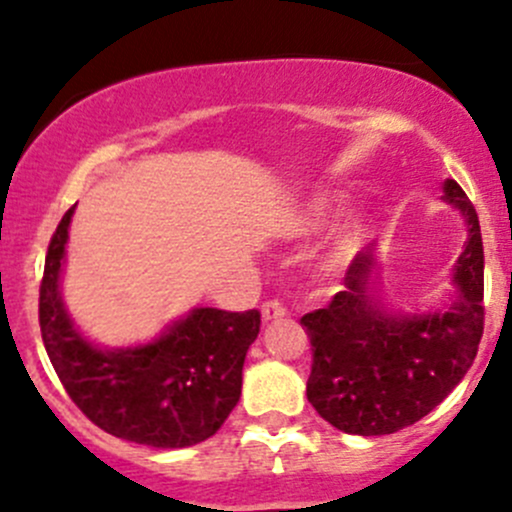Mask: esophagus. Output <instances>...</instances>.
I'll list each match as a JSON object with an SVG mask.
<instances>
[{"label":"esophagus","instance_id":"34e87169","mask_svg":"<svg viewBox=\"0 0 512 512\" xmlns=\"http://www.w3.org/2000/svg\"><path fill=\"white\" fill-rule=\"evenodd\" d=\"M262 322H277V319L287 317V307L282 302H277V299H270V302L262 304Z\"/></svg>","mask_w":512,"mask_h":512}]
</instances>
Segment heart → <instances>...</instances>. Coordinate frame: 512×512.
<instances>
[{
	"instance_id": "heart-1",
	"label": "heart",
	"mask_w": 512,
	"mask_h": 512,
	"mask_svg": "<svg viewBox=\"0 0 512 512\" xmlns=\"http://www.w3.org/2000/svg\"><path fill=\"white\" fill-rule=\"evenodd\" d=\"M324 210H327V203L322 198L312 200L302 218V230H312L319 220L324 218ZM364 232H366V220L361 213H352L342 225L334 230L332 240H329L327 252H324V265L327 267H337L342 262H347L349 257L359 250L361 240H364Z\"/></svg>"
}]
</instances>
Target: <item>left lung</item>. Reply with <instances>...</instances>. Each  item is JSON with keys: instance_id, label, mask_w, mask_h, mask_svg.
<instances>
[{"instance_id": "left-lung-1", "label": "left lung", "mask_w": 512, "mask_h": 512, "mask_svg": "<svg viewBox=\"0 0 512 512\" xmlns=\"http://www.w3.org/2000/svg\"><path fill=\"white\" fill-rule=\"evenodd\" d=\"M443 200L461 210L468 240L453 265L451 304L389 312L374 250L354 257L344 292L302 317L312 342L307 399L324 421L354 436L396 433L431 414L466 376L483 337V237L476 208L456 180Z\"/></svg>"}]
</instances>
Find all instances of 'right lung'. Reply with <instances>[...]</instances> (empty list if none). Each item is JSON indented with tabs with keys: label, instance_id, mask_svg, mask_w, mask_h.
Masks as SVG:
<instances>
[{
	"label": "right lung",
	"instance_id": "obj_1",
	"mask_svg": "<svg viewBox=\"0 0 512 512\" xmlns=\"http://www.w3.org/2000/svg\"><path fill=\"white\" fill-rule=\"evenodd\" d=\"M74 208L49 242L39 289L46 354L66 394L98 428L153 448L208 441L240 401L242 364L260 334V312L195 307L153 342L98 347L71 319L61 272Z\"/></svg>",
	"mask_w": 512,
	"mask_h": 512
}]
</instances>
